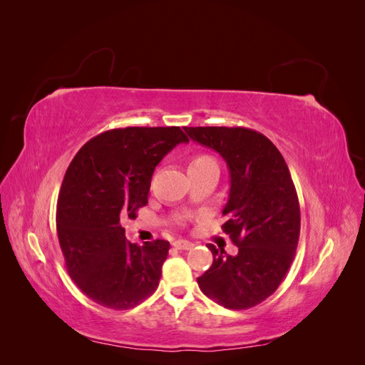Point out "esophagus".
Returning a JSON list of instances; mask_svg holds the SVG:
<instances>
[{
    "label": "esophagus",
    "mask_w": 365,
    "mask_h": 365,
    "mask_svg": "<svg viewBox=\"0 0 365 365\" xmlns=\"http://www.w3.org/2000/svg\"><path fill=\"white\" fill-rule=\"evenodd\" d=\"M173 247L176 250H190V248H193V244L189 240H185V239H178V240L173 242Z\"/></svg>",
    "instance_id": "obj_1"
}]
</instances>
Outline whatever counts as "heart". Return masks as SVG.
<instances>
[{"mask_svg":"<svg viewBox=\"0 0 365 365\" xmlns=\"http://www.w3.org/2000/svg\"><path fill=\"white\" fill-rule=\"evenodd\" d=\"M210 163H216V161L210 155H196L192 158L189 168H201V165H205Z\"/></svg>","mask_w":365,"mask_h":365,"instance_id":"1","label":"heart"}]
</instances>
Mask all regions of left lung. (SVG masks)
Segmentation results:
<instances>
[{"label":"left lung","instance_id":"1","mask_svg":"<svg viewBox=\"0 0 365 365\" xmlns=\"http://www.w3.org/2000/svg\"><path fill=\"white\" fill-rule=\"evenodd\" d=\"M200 145L216 150L230 170V195L222 230L237 254L213 252V263L197 284L227 309H248L275 292L295 256L300 205L288 165L260 132L247 128H184Z\"/></svg>","mask_w":365,"mask_h":365}]
</instances>
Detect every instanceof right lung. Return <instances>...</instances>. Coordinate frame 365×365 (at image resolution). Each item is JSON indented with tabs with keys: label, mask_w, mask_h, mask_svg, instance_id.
Instances as JSON below:
<instances>
[{
	"label": "right lung",
	"mask_w": 365,
	"mask_h": 365,
	"mask_svg": "<svg viewBox=\"0 0 365 365\" xmlns=\"http://www.w3.org/2000/svg\"><path fill=\"white\" fill-rule=\"evenodd\" d=\"M187 141L178 126L113 129L70 163L58 197V237L70 277L97 304L125 311L157 291L170 244H130L121 222L137 217L158 163Z\"/></svg>",
	"instance_id": "right-lung-1"
}]
</instances>
